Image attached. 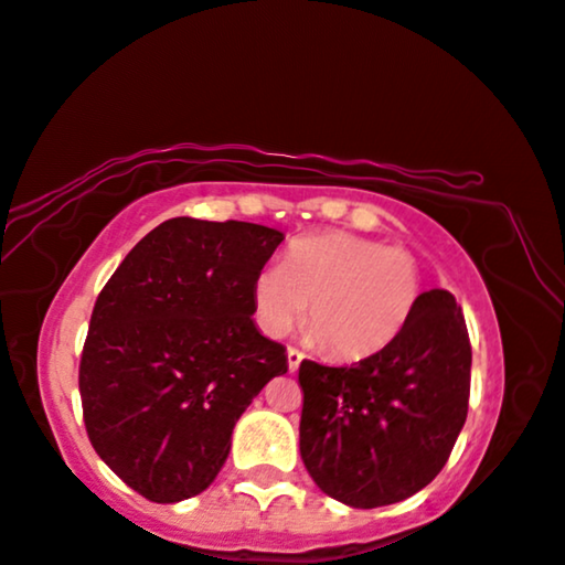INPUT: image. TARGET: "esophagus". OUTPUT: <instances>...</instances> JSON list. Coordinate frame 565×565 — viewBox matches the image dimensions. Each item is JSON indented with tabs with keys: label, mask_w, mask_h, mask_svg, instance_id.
<instances>
[{
	"label": "esophagus",
	"mask_w": 565,
	"mask_h": 565,
	"mask_svg": "<svg viewBox=\"0 0 565 565\" xmlns=\"http://www.w3.org/2000/svg\"><path fill=\"white\" fill-rule=\"evenodd\" d=\"M301 359H305V355H301V351H297V348H286V361H289V371H297Z\"/></svg>",
	"instance_id": "esophagus-1"
}]
</instances>
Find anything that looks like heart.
Listing matches in <instances>:
<instances>
[{"mask_svg": "<svg viewBox=\"0 0 565 565\" xmlns=\"http://www.w3.org/2000/svg\"><path fill=\"white\" fill-rule=\"evenodd\" d=\"M423 294L417 258L399 245L351 233L294 241L281 266L253 281V315L268 338L305 317L312 340L338 361L379 353L404 330Z\"/></svg>", "mask_w": 565, "mask_h": 565, "instance_id": "1", "label": "heart"}]
</instances>
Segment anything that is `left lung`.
Instances as JSON below:
<instances>
[{"label":"left lung","mask_w":565,"mask_h":565,"mask_svg":"<svg viewBox=\"0 0 565 565\" xmlns=\"http://www.w3.org/2000/svg\"><path fill=\"white\" fill-rule=\"evenodd\" d=\"M299 452L324 494L355 510L425 489L463 430L471 343L456 297L419 294L386 348L353 365L301 361Z\"/></svg>","instance_id":"left-lung-1"}]
</instances>
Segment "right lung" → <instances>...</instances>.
Instances as JSON below:
<instances>
[{
  "label": "right lung",
  "mask_w": 565,
  "mask_h": 565,
  "mask_svg": "<svg viewBox=\"0 0 565 565\" xmlns=\"http://www.w3.org/2000/svg\"><path fill=\"white\" fill-rule=\"evenodd\" d=\"M281 241L253 222L166 220L97 297L78 365L84 425L150 502L202 494L253 396L289 369L253 322V281Z\"/></svg>",
  "instance_id": "right-lung-1"
}]
</instances>
